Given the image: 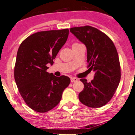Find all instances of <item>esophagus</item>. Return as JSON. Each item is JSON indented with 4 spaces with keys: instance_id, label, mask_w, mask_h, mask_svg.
Listing matches in <instances>:
<instances>
[{
    "instance_id": "obj_1",
    "label": "esophagus",
    "mask_w": 135,
    "mask_h": 135,
    "mask_svg": "<svg viewBox=\"0 0 135 135\" xmlns=\"http://www.w3.org/2000/svg\"><path fill=\"white\" fill-rule=\"evenodd\" d=\"M78 79L76 78H71V83H73V82H77Z\"/></svg>"
}]
</instances>
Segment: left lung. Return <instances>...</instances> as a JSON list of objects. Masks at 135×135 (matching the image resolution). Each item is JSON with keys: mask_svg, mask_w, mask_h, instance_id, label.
I'll return each instance as SVG.
<instances>
[{"mask_svg": "<svg viewBox=\"0 0 135 135\" xmlns=\"http://www.w3.org/2000/svg\"><path fill=\"white\" fill-rule=\"evenodd\" d=\"M70 31L86 46L87 68L95 73L90 83L80 79L84 87L79 99L89 107H101L112 98L120 83L121 70L117 49L111 39L95 28L74 27Z\"/></svg>", "mask_w": 135, "mask_h": 135, "instance_id": "8db88e82", "label": "left lung"}]
</instances>
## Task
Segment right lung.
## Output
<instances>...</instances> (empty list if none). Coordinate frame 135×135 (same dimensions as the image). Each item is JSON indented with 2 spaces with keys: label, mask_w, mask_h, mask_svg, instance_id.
I'll return each instance as SVG.
<instances>
[{
  "label": "right lung",
  "mask_w": 135,
  "mask_h": 135,
  "mask_svg": "<svg viewBox=\"0 0 135 135\" xmlns=\"http://www.w3.org/2000/svg\"><path fill=\"white\" fill-rule=\"evenodd\" d=\"M68 35V29L35 33L21 43L17 51L15 83L27 105L37 112L55 107L71 82L69 77H56L46 72L47 64H53Z\"/></svg>",
  "instance_id": "right-lung-1"
}]
</instances>
